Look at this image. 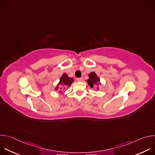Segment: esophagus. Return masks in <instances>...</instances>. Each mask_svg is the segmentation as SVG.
<instances>
[{
    "label": "esophagus",
    "instance_id": "1",
    "mask_svg": "<svg viewBox=\"0 0 155 155\" xmlns=\"http://www.w3.org/2000/svg\"><path fill=\"white\" fill-rule=\"evenodd\" d=\"M77 81H83V78H77Z\"/></svg>",
    "mask_w": 155,
    "mask_h": 155
}]
</instances>
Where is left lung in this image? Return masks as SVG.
<instances>
[{
  "instance_id": "obj_1",
  "label": "left lung",
  "mask_w": 155,
  "mask_h": 155,
  "mask_svg": "<svg viewBox=\"0 0 155 155\" xmlns=\"http://www.w3.org/2000/svg\"><path fill=\"white\" fill-rule=\"evenodd\" d=\"M88 77H89V79L87 80L86 81L91 87H93L94 85L99 84L100 79L97 76L95 72H91L89 75H88Z\"/></svg>"
}]
</instances>
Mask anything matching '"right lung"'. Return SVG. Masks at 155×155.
<instances>
[{"label": "right lung", "instance_id": "1", "mask_svg": "<svg viewBox=\"0 0 155 155\" xmlns=\"http://www.w3.org/2000/svg\"><path fill=\"white\" fill-rule=\"evenodd\" d=\"M74 82V79L72 78H70L66 74H63L62 75L60 78V80L57 86L55 88V90H59V93H62L61 91L65 90V87H69Z\"/></svg>", "mask_w": 155, "mask_h": 155}]
</instances>
